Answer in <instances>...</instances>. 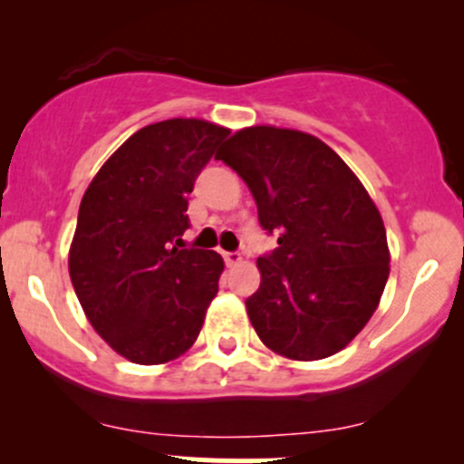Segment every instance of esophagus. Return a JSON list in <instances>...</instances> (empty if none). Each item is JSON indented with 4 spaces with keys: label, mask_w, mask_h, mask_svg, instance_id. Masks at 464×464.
<instances>
[{
    "label": "esophagus",
    "mask_w": 464,
    "mask_h": 464,
    "mask_svg": "<svg viewBox=\"0 0 464 464\" xmlns=\"http://www.w3.org/2000/svg\"><path fill=\"white\" fill-rule=\"evenodd\" d=\"M222 257H225L227 266H237L239 262H242V255L239 253H222Z\"/></svg>",
    "instance_id": "34e87169"
}]
</instances>
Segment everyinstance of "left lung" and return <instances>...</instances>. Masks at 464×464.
<instances>
[{"mask_svg":"<svg viewBox=\"0 0 464 464\" xmlns=\"http://www.w3.org/2000/svg\"><path fill=\"white\" fill-rule=\"evenodd\" d=\"M216 159L233 168L276 236L257 259L246 312L262 343L292 360L338 353L377 310L391 273L386 228L349 165L318 137L250 126Z\"/></svg>","mask_w":464,"mask_h":464,"instance_id":"obj_1","label":"left lung"}]
</instances>
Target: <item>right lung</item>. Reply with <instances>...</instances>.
<instances>
[{
  "instance_id": "right-lung-1",
  "label": "right lung",
  "mask_w": 464,
  "mask_h": 464,
  "mask_svg": "<svg viewBox=\"0 0 464 464\" xmlns=\"http://www.w3.org/2000/svg\"><path fill=\"white\" fill-rule=\"evenodd\" d=\"M228 129L165 120L129 137L95 174L78 211L69 276L93 329L135 364H163L198 338L225 262L179 248L188 196Z\"/></svg>"
}]
</instances>
